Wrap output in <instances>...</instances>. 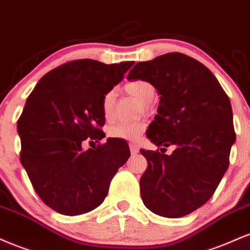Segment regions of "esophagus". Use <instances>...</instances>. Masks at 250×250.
<instances>
[{
  "label": "esophagus",
  "instance_id": "obj_1",
  "mask_svg": "<svg viewBox=\"0 0 250 250\" xmlns=\"http://www.w3.org/2000/svg\"><path fill=\"white\" fill-rule=\"evenodd\" d=\"M130 149L132 154H137L139 152V146L137 144H130Z\"/></svg>",
  "mask_w": 250,
  "mask_h": 250
}]
</instances>
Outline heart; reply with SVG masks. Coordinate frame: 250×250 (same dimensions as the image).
I'll use <instances>...</instances> for the list:
<instances>
[{
    "mask_svg": "<svg viewBox=\"0 0 250 250\" xmlns=\"http://www.w3.org/2000/svg\"><path fill=\"white\" fill-rule=\"evenodd\" d=\"M124 90L128 95L136 97L138 101L144 103V106L148 107V103L153 99L155 95V89L149 82L138 81L130 82L124 85ZM114 102H116V92L113 90L108 91L103 98V112L106 118L112 116ZM146 128V122L138 120V122L131 123H114L107 128V134L111 138H118L124 140H138Z\"/></svg>",
    "mask_w": 250,
    "mask_h": 250,
    "instance_id": "1",
    "label": "heart"
}]
</instances>
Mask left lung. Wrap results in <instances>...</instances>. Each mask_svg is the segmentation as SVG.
Listing matches in <instances>:
<instances>
[{
    "mask_svg": "<svg viewBox=\"0 0 250 250\" xmlns=\"http://www.w3.org/2000/svg\"><path fill=\"white\" fill-rule=\"evenodd\" d=\"M128 81L149 82L160 96L146 136L171 156L140 149L147 168L140 178L144 205L165 218L194 212L212 198L235 143L229 98L210 70L189 56L169 52L139 62Z\"/></svg>",
    "mask_w": 250,
    "mask_h": 250,
    "instance_id": "left-lung-1",
    "label": "left lung"
}]
</instances>
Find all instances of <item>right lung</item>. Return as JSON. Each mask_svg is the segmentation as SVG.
<instances>
[{
	"instance_id": "obj_1",
	"label": "right lung",
	"mask_w": 250,
	"mask_h": 250,
	"mask_svg": "<svg viewBox=\"0 0 250 250\" xmlns=\"http://www.w3.org/2000/svg\"><path fill=\"white\" fill-rule=\"evenodd\" d=\"M132 65L69 62L44 75L26 99L17 122L21 163L38 196L56 212L73 216L98 207L130 158L123 139L107 138L86 151L83 144L105 137L103 98Z\"/></svg>"
}]
</instances>
